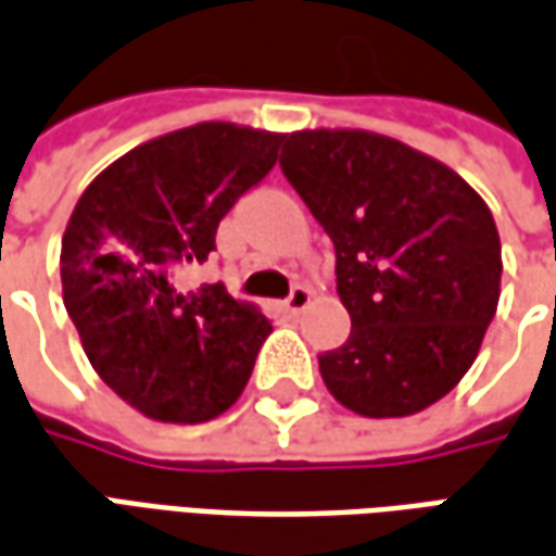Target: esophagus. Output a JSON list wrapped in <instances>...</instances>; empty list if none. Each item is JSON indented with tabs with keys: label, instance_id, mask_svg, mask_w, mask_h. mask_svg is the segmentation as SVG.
I'll return each mask as SVG.
<instances>
[{
	"label": "esophagus",
	"instance_id": "esophagus-1",
	"mask_svg": "<svg viewBox=\"0 0 556 556\" xmlns=\"http://www.w3.org/2000/svg\"><path fill=\"white\" fill-rule=\"evenodd\" d=\"M308 302H312V290H308V287L296 285L293 290H290V296L285 300V308L290 312V315H300V312L305 308V305H308Z\"/></svg>",
	"mask_w": 556,
	"mask_h": 556
}]
</instances>
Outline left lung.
<instances>
[{
	"label": "left lung",
	"instance_id": "8db88e82",
	"mask_svg": "<svg viewBox=\"0 0 556 556\" xmlns=\"http://www.w3.org/2000/svg\"><path fill=\"white\" fill-rule=\"evenodd\" d=\"M281 172L336 248L348 342L320 375L344 408L405 417L476 363L500 302V232L457 172L359 129L285 136Z\"/></svg>",
	"mask_w": 556,
	"mask_h": 556
}]
</instances>
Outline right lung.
<instances>
[{
    "mask_svg": "<svg viewBox=\"0 0 556 556\" xmlns=\"http://www.w3.org/2000/svg\"><path fill=\"white\" fill-rule=\"evenodd\" d=\"M285 136L197 124L139 144L68 217L63 302L99 378L141 415L202 424L251 378L271 324L224 285L184 290L217 224L278 160Z\"/></svg>",
    "mask_w": 556,
    "mask_h": 556,
    "instance_id": "obj_1",
    "label": "right lung"
}]
</instances>
